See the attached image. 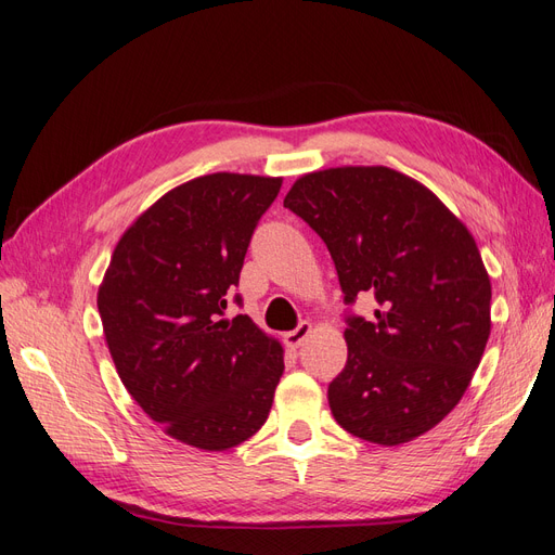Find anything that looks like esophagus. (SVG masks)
Returning a JSON list of instances; mask_svg holds the SVG:
<instances>
[{"label": "esophagus", "instance_id": "1", "mask_svg": "<svg viewBox=\"0 0 555 555\" xmlns=\"http://www.w3.org/2000/svg\"><path fill=\"white\" fill-rule=\"evenodd\" d=\"M310 333H312V324L310 322H300L294 331L284 333V345H287L289 349H298L300 345L306 343V338H308Z\"/></svg>", "mask_w": 555, "mask_h": 555}]
</instances>
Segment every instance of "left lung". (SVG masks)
<instances>
[{
  "instance_id": "1",
  "label": "left lung",
  "mask_w": 555,
  "mask_h": 555,
  "mask_svg": "<svg viewBox=\"0 0 555 555\" xmlns=\"http://www.w3.org/2000/svg\"><path fill=\"white\" fill-rule=\"evenodd\" d=\"M322 236L347 304V365L328 384L331 412L361 440L396 447L459 405L491 335V278L473 233L426 184L389 166L300 176L284 196Z\"/></svg>"
}]
</instances>
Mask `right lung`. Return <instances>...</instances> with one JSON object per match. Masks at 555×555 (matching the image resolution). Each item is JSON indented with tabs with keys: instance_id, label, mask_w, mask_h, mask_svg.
<instances>
[{
	"instance_id": "1",
	"label": "right lung",
	"mask_w": 555,
	"mask_h": 555,
	"mask_svg": "<svg viewBox=\"0 0 555 555\" xmlns=\"http://www.w3.org/2000/svg\"><path fill=\"white\" fill-rule=\"evenodd\" d=\"M280 188L282 178L227 171L178 184L122 233L99 284L117 375L182 444L238 447L271 412L284 349L247 314L224 310Z\"/></svg>"
}]
</instances>
